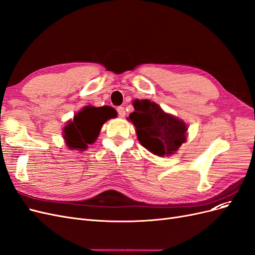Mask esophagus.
Masks as SVG:
<instances>
[{"instance_id":"esophagus-1","label":"esophagus","mask_w":255,"mask_h":255,"mask_svg":"<svg viewBox=\"0 0 255 255\" xmlns=\"http://www.w3.org/2000/svg\"><path fill=\"white\" fill-rule=\"evenodd\" d=\"M117 112H118V115L120 116V117H125V116H126V110H125V107H122V106L117 107Z\"/></svg>"}]
</instances>
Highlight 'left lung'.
Segmentation results:
<instances>
[{
  "label": "left lung",
  "mask_w": 255,
  "mask_h": 255,
  "mask_svg": "<svg viewBox=\"0 0 255 255\" xmlns=\"http://www.w3.org/2000/svg\"><path fill=\"white\" fill-rule=\"evenodd\" d=\"M135 112L128 120L135 126L138 141L158 156H170L186 141L187 126L183 120L165 113L150 100H135Z\"/></svg>",
  "instance_id": "left-lung-1"
}]
</instances>
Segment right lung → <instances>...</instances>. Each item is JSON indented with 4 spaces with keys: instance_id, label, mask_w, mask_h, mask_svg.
I'll return each mask as SVG.
<instances>
[{
    "instance_id": "add662e5",
    "label": "right lung",
    "mask_w": 255,
    "mask_h": 255,
    "mask_svg": "<svg viewBox=\"0 0 255 255\" xmlns=\"http://www.w3.org/2000/svg\"><path fill=\"white\" fill-rule=\"evenodd\" d=\"M116 117L117 112L111 106H85L74 116L72 121H68L64 128V138L68 148L80 151L86 150L88 144L97 140L104 123Z\"/></svg>"
}]
</instances>
